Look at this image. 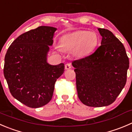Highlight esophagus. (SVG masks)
<instances>
[{
    "mask_svg": "<svg viewBox=\"0 0 132 132\" xmlns=\"http://www.w3.org/2000/svg\"><path fill=\"white\" fill-rule=\"evenodd\" d=\"M71 68V64L70 63H67L65 64V69L66 70H69Z\"/></svg>",
    "mask_w": 132,
    "mask_h": 132,
    "instance_id": "obj_1",
    "label": "esophagus"
}]
</instances>
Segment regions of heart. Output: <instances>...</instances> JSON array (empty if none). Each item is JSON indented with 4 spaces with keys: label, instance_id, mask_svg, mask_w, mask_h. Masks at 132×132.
<instances>
[{
    "label": "heart",
    "instance_id": "b5f03b06",
    "mask_svg": "<svg viewBox=\"0 0 132 132\" xmlns=\"http://www.w3.org/2000/svg\"><path fill=\"white\" fill-rule=\"evenodd\" d=\"M98 41L95 32L78 30L64 35L60 39V45L63 50L73 51L77 56L83 57L95 49Z\"/></svg>",
    "mask_w": 132,
    "mask_h": 132
}]
</instances>
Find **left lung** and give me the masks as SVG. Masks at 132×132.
I'll use <instances>...</instances> for the list:
<instances>
[{
  "instance_id": "8db88e82",
  "label": "left lung",
  "mask_w": 132,
  "mask_h": 132,
  "mask_svg": "<svg viewBox=\"0 0 132 132\" xmlns=\"http://www.w3.org/2000/svg\"><path fill=\"white\" fill-rule=\"evenodd\" d=\"M101 45L90 55L73 61L78 97L91 107L108 106L125 87L129 59L122 43L108 29L98 28Z\"/></svg>"
}]
</instances>
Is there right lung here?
<instances>
[{
	"instance_id": "right-lung-1",
	"label": "right lung",
	"mask_w": 132,
	"mask_h": 132,
	"mask_svg": "<svg viewBox=\"0 0 132 132\" xmlns=\"http://www.w3.org/2000/svg\"><path fill=\"white\" fill-rule=\"evenodd\" d=\"M57 28L38 27L18 37L7 49L4 75L13 97L29 108L48 104L55 83L64 71V64L47 62L50 46Z\"/></svg>"
}]
</instances>
